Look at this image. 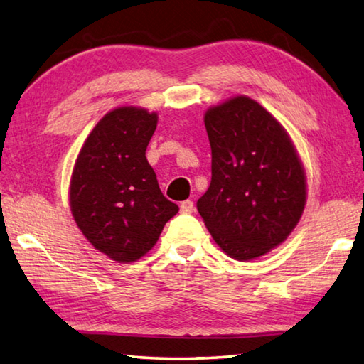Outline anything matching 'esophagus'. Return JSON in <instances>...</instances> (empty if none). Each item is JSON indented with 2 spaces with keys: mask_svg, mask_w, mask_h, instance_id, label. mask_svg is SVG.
I'll return each mask as SVG.
<instances>
[{
  "mask_svg": "<svg viewBox=\"0 0 364 364\" xmlns=\"http://www.w3.org/2000/svg\"><path fill=\"white\" fill-rule=\"evenodd\" d=\"M180 210H181V213H193L194 211V202L193 200H183L181 203H180Z\"/></svg>",
  "mask_w": 364,
  "mask_h": 364,
  "instance_id": "esophagus-1",
  "label": "esophagus"
}]
</instances>
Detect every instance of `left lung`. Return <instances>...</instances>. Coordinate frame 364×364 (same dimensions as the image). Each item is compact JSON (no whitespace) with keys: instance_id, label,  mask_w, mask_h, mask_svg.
Returning <instances> with one entry per match:
<instances>
[{"instance_id":"1","label":"left lung","mask_w":364,"mask_h":364,"mask_svg":"<svg viewBox=\"0 0 364 364\" xmlns=\"http://www.w3.org/2000/svg\"><path fill=\"white\" fill-rule=\"evenodd\" d=\"M211 183L197 210L213 240L239 261L288 239L307 200L302 162L285 127L247 95L205 111Z\"/></svg>"}]
</instances>
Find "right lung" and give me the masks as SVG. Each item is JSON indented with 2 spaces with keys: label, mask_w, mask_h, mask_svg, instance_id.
Wrapping results in <instances>:
<instances>
[{
  "label": "right lung",
  "mask_w": 364,
  "mask_h": 364,
  "mask_svg": "<svg viewBox=\"0 0 364 364\" xmlns=\"http://www.w3.org/2000/svg\"><path fill=\"white\" fill-rule=\"evenodd\" d=\"M157 113L138 107L111 109L85 138L70 181L76 226L95 250L134 262L156 245L178 205L165 199L146 148Z\"/></svg>",
  "instance_id": "add662e5"
}]
</instances>
